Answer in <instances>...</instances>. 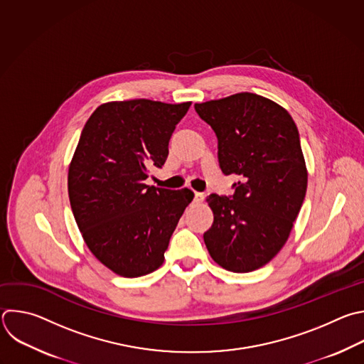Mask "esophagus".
I'll use <instances>...</instances> for the list:
<instances>
[{
    "label": "esophagus",
    "instance_id": "esophagus-1",
    "mask_svg": "<svg viewBox=\"0 0 364 364\" xmlns=\"http://www.w3.org/2000/svg\"><path fill=\"white\" fill-rule=\"evenodd\" d=\"M203 200H204V194L196 191V193H194V201H196V203H201Z\"/></svg>",
    "mask_w": 364,
    "mask_h": 364
}]
</instances>
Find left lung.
Segmentation results:
<instances>
[{"label":"left lung","mask_w":364,"mask_h":364,"mask_svg":"<svg viewBox=\"0 0 364 364\" xmlns=\"http://www.w3.org/2000/svg\"><path fill=\"white\" fill-rule=\"evenodd\" d=\"M218 140L221 171L237 174L234 194H210L214 221L204 232L211 259L249 273L286 245L307 190V168L291 115L274 101L238 92L194 104Z\"/></svg>","instance_id":"obj_1"}]
</instances>
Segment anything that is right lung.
Returning <instances> with one entry per match:
<instances>
[{
    "label": "right lung",
    "instance_id": "add662e5",
    "mask_svg": "<svg viewBox=\"0 0 364 364\" xmlns=\"http://www.w3.org/2000/svg\"><path fill=\"white\" fill-rule=\"evenodd\" d=\"M191 102L146 98L101 104L85 123L68 168V197L90 252L123 277L164 263L173 231L194 194L147 186Z\"/></svg>",
    "mask_w": 364,
    "mask_h": 364
}]
</instances>
